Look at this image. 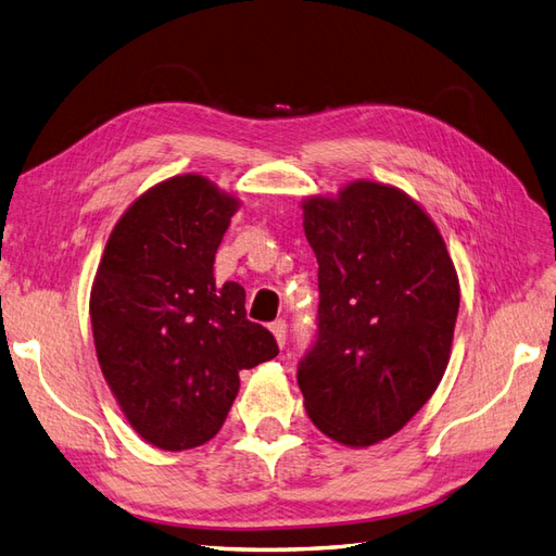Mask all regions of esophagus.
Here are the masks:
<instances>
[{
    "label": "esophagus",
    "instance_id": "esophagus-1",
    "mask_svg": "<svg viewBox=\"0 0 556 556\" xmlns=\"http://www.w3.org/2000/svg\"><path fill=\"white\" fill-rule=\"evenodd\" d=\"M269 331H273V336H275V340H277V345H279V348L287 345V333H289V326H287V321H283V319L273 321V324H269Z\"/></svg>",
    "mask_w": 556,
    "mask_h": 556
}]
</instances>
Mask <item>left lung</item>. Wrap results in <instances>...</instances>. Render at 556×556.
<instances>
[{"instance_id":"left-lung-1","label":"left lung","mask_w":556,"mask_h":556,"mask_svg":"<svg viewBox=\"0 0 556 556\" xmlns=\"http://www.w3.org/2000/svg\"><path fill=\"white\" fill-rule=\"evenodd\" d=\"M303 227L319 263V336L298 366L305 410L338 444L374 446L444 378L458 273L434 220L394 185L312 194Z\"/></svg>"}]
</instances>
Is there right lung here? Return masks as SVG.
Instances as JSON below:
<instances>
[{"mask_svg": "<svg viewBox=\"0 0 556 556\" xmlns=\"http://www.w3.org/2000/svg\"><path fill=\"white\" fill-rule=\"evenodd\" d=\"M239 206L199 174L156 182L122 213L96 269L98 364L126 420L162 451L216 437L241 368L279 354L273 333L247 319L244 289L213 277Z\"/></svg>", "mask_w": 556, "mask_h": 556, "instance_id": "obj_1", "label": "right lung"}]
</instances>
